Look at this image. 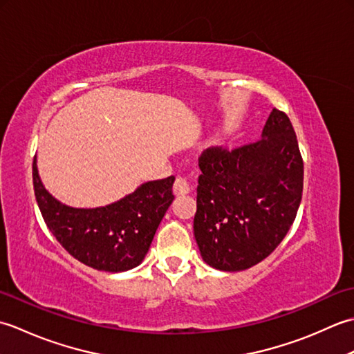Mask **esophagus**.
Returning a JSON list of instances; mask_svg holds the SVG:
<instances>
[{"label":"esophagus","mask_w":354,"mask_h":354,"mask_svg":"<svg viewBox=\"0 0 354 354\" xmlns=\"http://www.w3.org/2000/svg\"><path fill=\"white\" fill-rule=\"evenodd\" d=\"M173 193H175L178 198L187 196V194L190 193V184L187 183L184 178H178L175 184H173Z\"/></svg>","instance_id":"1"}]
</instances>
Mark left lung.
<instances>
[{
	"mask_svg": "<svg viewBox=\"0 0 354 354\" xmlns=\"http://www.w3.org/2000/svg\"><path fill=\"white\" fill-rule=\"evenodd\" d=\"M194 239L202 259L225 272L265 260L288 234L303 194L304 165L295 131L272 109L261 138L199 158Z\"/></svg>",
	"mask_w": 354,
	"mask_h": 354,
	"instance_id": "left-lung-1",
	"label": "left lung"
}]
</instances>
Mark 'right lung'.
Returning a JSON list of instances; mask_svg holds the SVG:
<instances>
[{"instance_id":"right-lung-1","label":"right lung","mask_w":354,"mask_h":354,"mask_svg":"<svg viewBox=\"0 0 354 354\" xmlns=\"http://www.w3.org/2000/svg\"><path fill=\"white\" fill-rule=\"evenodd\" d=\"M36 156L33 187L37 207L53 236L74 259L104 272H124L145 260L158 225L175 199V176L141 184L117 202L97 208L62 204L45 189Z\"/></svg>"}]
</instances>
